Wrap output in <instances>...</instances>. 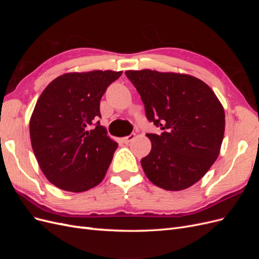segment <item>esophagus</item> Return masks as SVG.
<instances>
[{"label":"esophagus","instance_id":"esophagus-1","mask_svg":"<svg viewBox=\"0 0 259 259\" xmlns=\"http://www.w3.org/2000/svg\"><path fill=\"white\" fill-rule=\"evenodd\" d=\"M135 136H136L135 133H132V134H130L128 136H126V137H124V138H123V142H124L125 144H128V143H131V142H132V140H134Z\"/></svg>","mask_w":259,"mask_h":259}]
</instances>
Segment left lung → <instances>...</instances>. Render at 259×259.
I'll return each instance as SVG.
<instances>
[{
    "mask_svg": "<svg viewBox=\"0 0 259 259\" xmlns=\"http://www.w3.org/2000/svg\"><path fill=\"white\" fill-rule=\"evenodd\" d=\"M142 98L149 122L162 130L147 134L151 151L142 159L149 180L170 191L189 188L206 174L221 150L225 112L214 92L188 74L152 70L125 72Z\"/></svg>",
    "mask_w": 259,
    "mask_h": 259,
    "instance_id": "left-lung-1",
    "label": "left lung"
}]
</instances>
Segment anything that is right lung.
Here are the masks:
<instances>
[{
	"label": "right lung",
	"mask_w": 259,
	"mask_h": 259,
	"mask_svg": "<svg viewBox=\"0 0 259 259\" xmlns=\"http://www.w3.org/2000/svg\"><path fill=\"white\" fill-rule=\"evenodd\" d=\"M121 74L66 73L37 99L30 120L31 144L44 175L60 189L83 192L104 179L117 144L98 121L100 99Z\"/></svg>",
	"instance_id": "obj_1"
}]
</instances>
